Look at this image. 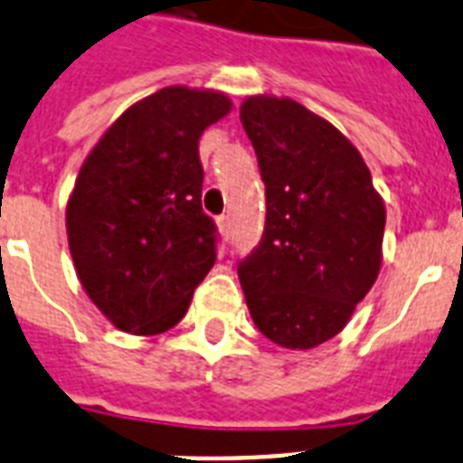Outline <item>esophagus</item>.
<instances>
[{"mask_svg":"<svg viewBox=\"0 0 463 463\" xmlns=\"http://www.w3.org/2000/svg\"><path fill=\"white\" fill-rule=\"evenodd\" d=\"M219 228H221V232H223L225 240L231 238V235H232V223H231V216H228V213L219 216Z\"/></svg>","mask_w":463,"mask_h":463,"instance_id":"34e87169","label":"esophagus"}]
</instances>
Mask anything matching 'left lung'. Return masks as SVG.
I'll return each instance as SVG.
<instances>
[{"label":"left lung","mask_w":463,"mask_h":463,"mask_svg":"<svg viewBox=\"0 0 463 463\" xmlns=\"http://www.w3.org/2000/svg\"><path fill=\"white\" fill-rule=\"evenodd\" d=\"M240 121L266 185V225L238 276L257 328L288 349L335 337L381 269L385 206L349 140L292 99L250 97Z\"/></svg>","instance_id":"obj_1"}]
</instances>
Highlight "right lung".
<instances>
[{
  "label": "right lung",
  "instance_id": "1",
  "mask_svg": "<svg viewBox=\"0 0 463 463\" xmlns=\"http://www.w3.org/2000/svg\"><path fill=\"white\" fill-rule=\"evenodd\" d=\"M228 111L221 92L164 88L128 109L82 164L66 209L71 257L116 328H173L216 264L199 137Z\"/></svg>",
  "mask_w": 463,
  "mask_h": 463
}]
</instances>
